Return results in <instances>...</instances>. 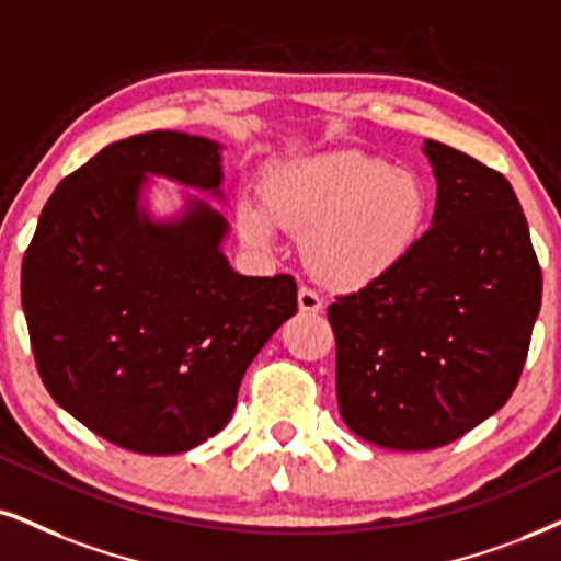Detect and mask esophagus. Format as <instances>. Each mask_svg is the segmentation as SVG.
I'll return each instance as SVG.
<instances>
[{
	"mask_svg": "<svg viewBox=\"0 0 561 561\" xmlns=\"http://www.w3.org/2000/svg\"><path fill=\"white\" fill-rule=\"evenodd\" d=\"M322 307H324V301H322L320 294L312 291V288H307V286L299 288V309H301V312L320 314Z\"/></svg>",
	"mask_w": 561,
	"mask_h": 561,
	"instance_id": "1",
	"label": "esophagus"
}]
</instances>
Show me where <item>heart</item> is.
Wrapping results in <instances>:
<instances>
[{
  "label": "heart",
  "mask_w": 561,
  "mask_h": 561,
  "mask_svg": "<svg viewBox=\"0 0 561 561\" xmlns=\"http://www.w3.org/2000/svg\"><path fill=\"white\" fill-rule=\"evenodd\" d=\"M428 205L419 174L341 150L270 171L262 205L239 203L237 228L252 247L273 244L278 228L301 233L314 278L333 288H362L411 257L426 231Z\"/></svg>",
  "instance_id": "b5f03b06"
}]
</instances>
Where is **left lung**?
Returning a JSON list of instances; mask_svg holds the SVG:
<instances>
[{"mask_svg": "<svg viewBox=\"0 0 561 561\" xmlns=\"http://www.w3.org/2000/svg\"><path fill=\"white\" fill-rule=\"evenodd\" d=\"M432 228L382 280L328 307L337 408L387 449L449 445L513 396L541 309V267L513 186L426 140Z\"/></svg>", "mask_w": 561, "mask_h": 561, "instance_id": "left-lung-1", "label": "left lung"}]
</instances>
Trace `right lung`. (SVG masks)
I'll return each instance as SVG.
<instances>
[{
	"mask_svg": "<svg viewBox=\"0 0 561 561\" xmlns=\"http://www.w3.org/2000/svg\"><path fill=\"white\" fill-rule=\"evenodd\" d=\"M148 176L224 199L207 137L158 129L106 145L48 197L20 291L51 398L114 445L174 455L228 424L247 366L299 304L291 275L228 265V220L205 199L150 218Z\"/></svg>",
	"mask_w": 561,
	"mask_h": 561,
	"instance_id": "obj_1",
	"label": "right lung"
}]
</instances>
